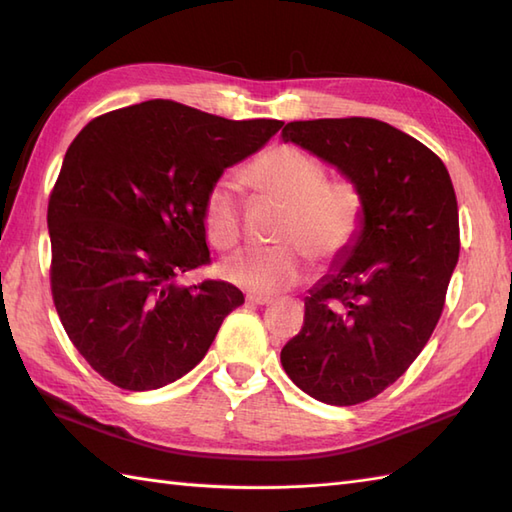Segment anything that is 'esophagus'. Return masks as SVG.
Returning a JSON list of instances; mask_svg holds the SVG:
<instances>
[{
    "mask_svg": "<svg viewBox=\"0 0 512 512\" xmlns=\"http://www.w3.org/2000/svg\"><path fill=\"white\" fill-rule=\"evenodd\" d=\"M248 303H255V306H268V303H273L275 297L270 295H246Z\"/></svg>",
    "mask_w": 512,
    "mask_h": 512,
    "instance_id": "1",
    "label": "esophagus"
}]
</instances>
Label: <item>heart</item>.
Here are the masks:
<instances>
[{
	"mask_svg": "<svg viewBox=\"0 0 512 512\" xmlns=\"http://www.w3.org/2000/svg\"><path fill=\"white\" fill-rule=\"evenodd\" d=\"M244 180L262 198L284 204L277 246L244 248L224 264V277L253 295H273L299 284L308 257L330 264L343 257L365 224V193L352 178H328L325 162L297 145H275L244 169ZM202 226L220 250L242 237V200L235 184L217 178L204 193Z\"/></svg>",
	"mask_w": 512,
	"mask_h": 512,
	"instance_id": "heart-1",
	"label": "heart"
}]
</instances>
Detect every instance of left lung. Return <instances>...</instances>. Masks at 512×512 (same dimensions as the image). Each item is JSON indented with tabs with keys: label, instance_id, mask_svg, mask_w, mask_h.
I'll use <instances>...</instances> for the list:
<instances>
[{
	"label": "left lung",
	"instance_id": "8db88e82",
	"mask_svg": "<svg viewBox=\"0 0 512 512\" xmlns=\"http://www.w3.org/2000/svg\"><path fill=\"white\" fill-rule=\"evenodd\" d=\"M281 136L365 193L361 237L310 290L301 330L281 350L308 396L358 405L407 372L440 321L460 255L453 182L429 147L376 118L292 121Z\"/></svg>",
	"mask_w": 512,
	"mask_h": 512
}]
</instances>
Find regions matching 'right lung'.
I'll list each match as a JSON object with an SVG mask.
<instances>
[{
  "instance_id": "obj_1",
  "label": "right lung",
  "mask_w": 512,
  "mask_h": 512,
  "mask_svg": "<svg viewBox=\"0 0 512 512\" xmlns=\"http://www.w3.org/2000/svg\"><path fill=\"white\" fill-rule=\"evenodd\" d=\"M281 125L156 99L96 116L72 140L48 200L50 290L70 341L112 385L182 378L244 303L228 281L178 277L211 264L206 189Z\"/></svg>"
}]
</instances>
